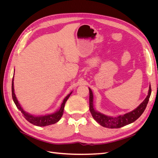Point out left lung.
I'll return each instance as SVG.
<instances>
[{"label": "left lung", "instance_id": "8db88e82", "mask_svg": "<svg viewBox=\"0 0 158 158\" xmlns=\"http://www.w3.org/2000/svg\"><path fill=\"white\" fill-rule=\"evenodd\" d=\"M89 111L92 113L93 118L102 127L109 128H118L123 127L125 125L131 124L135 122L136 119L139 118L141 114L144 111V110L147 106V104L149 101V98L150 97L152 89L151 85L149 87V92L146 99L144 102L140 103V105L133 111L130 113L124 114L123 115H119L117 117H109L105 115V114L95 111L93 105V94L92 89L89 88Z\"/></svg>", "mask_w": 158, "mask_h": 158}]
</instances>
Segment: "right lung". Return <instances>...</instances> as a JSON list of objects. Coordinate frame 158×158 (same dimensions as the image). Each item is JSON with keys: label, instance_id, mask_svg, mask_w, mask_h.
I'll use <instances>...</instances> for the list:
<instances>
[{"label": "right lung", "instance_id": "add662e5", "mask_svg": "<svg viewBox=\"0 0 158 158\" xmlns=\"http://www.w3.org/2000/svg\"><path fill=\"white\" fill-rule=\"evenodd\" d=\"M13 80H14V77H13L12 82V95L13 101L16 106L17 108L20 110L23 115L24 116L25 118L28 122H30V123L33 124V125L38 126V127H45V126H47V125H52V124H55L60 120L61 117L63 116V111H64V105L66 103V102L67 101V99H69V98L70 97V95H71V94L73 92L70 93L67 95V96H66L64 99L63 102L62 103L60 108L58 111H56V113H52V114H46V115L33 116V115H31V114H28L27 113L23 111V109L22 108L21 106L20 105V103H18V101L17 100V98L16 97V95H15V94H14Z\"/></svg>", "mask_w": 158, "mask_h": 158}]
</instances>
